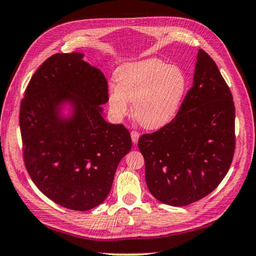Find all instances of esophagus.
<instances>
[{
    "mask_svg": "<svg viewBox=\"0 0 256 256\" xmlns=\"http://www.w3.org/2000/svg\"><path fill=\"white\" fill-rule=\"evenodd\" d=\"M131 138H132L133 144H136L138 141V138H140V133L136 132V131H132L131 132Z\"/></svg>",
    "mask_w": 256,
    "mask_h": 256,
    "instance_id": "esophagus-1",
    "label": "esophagus"
}]
</instances>
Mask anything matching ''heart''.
I'll return each mask as SVG.
<instances>
[{"label": "heart", "mask_w": 256, "mask_h": 256, "mask_svg": "<svg viewBox=\"0 0 256 256\" xmlns=\"http://www.w3.org/2000/svg\"><path fill=\"white\" fill-rule=\"evenodd\" d=\"M118 86L108 92V106L116 118L131 110L146 128H159L172 122L178 112L188 89L182 68L156 58L123 64L116 72Z\"/></svg>", "instance_id": "b5f03b06"}]
</instances>
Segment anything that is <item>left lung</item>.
<instances>
[{
    "mask_svg": "<svg viewBox=\"0 0 256 256\" xmlns=\"http://www.w3.org/2000/svg\"><path fill=\"white\" fill-rule=\"evenodd\" d=\"M146 183L158 201L184 206L210 194L235 151V106L214 60L198 50L193 84L175 118L138 138Z\"/></svg>",
    "mask_w": 256,
    "mask_h": 256,
    "instance_id": "left-lung-1",
    "label": "left lung"
}]
</instances>
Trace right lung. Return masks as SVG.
<instances>
[{"instance_id":"obj_1","label":"right lung","mask_w":256,"mask_h":256,"mask_svg":"<svg viewBox=\"0 0 256 256\" xmlns=\"http://www.w3.org/2000/svg\"><path fill=\"white\" fill-rule=\"evenodd\" d=\"M84 53L55 54L34 72L20 108L24 164L42 194L76 211L105 201L132 148L122 124L104 118L107 81Z\"/></svg>"}]
</instances>
